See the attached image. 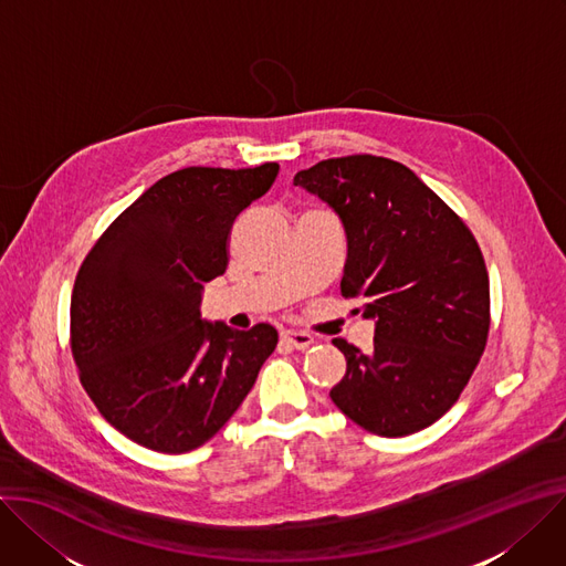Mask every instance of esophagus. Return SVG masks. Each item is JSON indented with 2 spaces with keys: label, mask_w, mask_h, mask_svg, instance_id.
Masks as SVG:
<instances>
[{
  "label": "esophagus",
  "mask_w": 566,
  "mask_h": 566,
  "mask_svg": "<svg viewBox=\"0 0 566 566\" xmlns=\"http://www.w3.org/2000/svg\"><path fill=\"white\" fill-rule=\"evenodd\" d=\"M282 338H284V343H289L293 349H306V347L314 345V336L306 334V332H293V329H289V332L282 334Z\"/></svg>",
  "instance_id": "obj_1"
}]
</instances>
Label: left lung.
I'll return each instance as SVG.
<instances>
[{"label":"left lung","instance_id":"obj_1","mask_svg":"<svg viewBox=\"0 0 566 566\" xmlns=\"http://www.w3.org/2000/svg\"><path fill=\"white\" fill-rule=\"evenodd\" d=\"M293 182L318 193L347 232L343 297H364L375 347L343 338L347 373L329 392L370 433L431 427L472 379L490 332V277L476 237L408 167L370 153L329 158Z\"/></svg>","mask_w":566,"mask_h":566}]
</instances>
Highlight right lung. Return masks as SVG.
<instances>
[{
	"label": "right lung",
	"instance_id": "1",
	"mask_svg": "<svg viewBox=\"0 0 566 566\" xmlns=\"http://www.w3.org/2000/svg\"><path fill=\"white\" fill-rule=\"evenodd\" d=\"M277 163L187 167L148 187L76 273L70 345L98 413L133 442L185 453L241 406L277 345L275 327L202 325V284L226 273L230 230Z\"/></svg>",
	"mask_w": 566,
	"mask_h": 566
}]
</instances>
